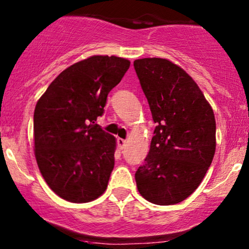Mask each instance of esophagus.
Returning a JSON list of instances; mask_svg holds the SVG:
<instances>
[{
    "mask_svg": "<svg viewBox=\"0 0 249 249\" xmlns=\"http://www.w3.org/2000/svg\"><path fill=\"white\" fill-rule=\"evenodd\" d=\"M126 141H125V139H123V138H118L117 139V144H118V146H119V148H124L125 146H126Z\"/></svg>",
    "mask_w": 249,
    "mask_h": 249,
    "instance_id": "esophagus-1",
    "label": "esophagus"
}]
</instances>
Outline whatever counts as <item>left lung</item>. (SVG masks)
<instances>
[{
  "label": "left lung",
  "mask_w": 249,
  "mask_h": 249,
  "mask_svg": "<svg viewBox=\"0 0 249 249\" xmlns=\"http://www.w3.org/2000/svg\"><path fill=\"white\" fill-rule=\"evenodd\" d=\"M134 70L157 126L137 188L156 205H174L198 188L215 153V118L198 84L165 58H142Z\"/></svg>",
  "instance_id": "obj_1"
}]
</instances>
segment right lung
I'll return each mask as SVG.
<instances>
[{"label":"right lung","instance_id":"right-lung-1","mask_svg":"<svg viewBox=\"0 0 249 249\" xmlns=\"http://www.w3.org/2000/svg\"><path fill=\"white\" fill-rule=\"evenodd\" d=\"M128 68L130 61L121 57L91 56L62 71L37 102L36 161L62 199L89 202L107 190L115 166L116 138L95 122Z\"/></svg>","mask_w":249,"mask_h":249}]
</instances>
